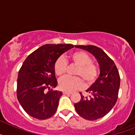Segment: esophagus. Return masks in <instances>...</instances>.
Here are the masks:
<instances>
[{"label": "esophagus", "mask_w": 135, "mask_h": 135, "mask_svg": "<svg viewBox=\"0 0 135 135\" xmlns=\"http://www.w3.org/2000/svg\"><path fill=\"white\" fill-rule=\"evenodd\" d=\"M63 94H64V95H71V92L63 91Z\"/></svg>", "instance_id": "esophagus-1"}]
</instances>
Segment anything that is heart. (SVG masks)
Returning a JSON list of instances; mask_svg holds the SVG:
<instances>
[{
    "label": "heart",
    "mask_w": 135,
    "mask_h": 135,
    "mask_svg": "<svg viewBox=\"0 0 135 135\" xmlns=\"http://www.w3.org/2000/svg\"><path fill=\"white\" fill-rule=\"evenodd\" d=\"M68 59L77 66L75 75L81 77L86 85H92L96 81L99 74V68L92 62L91 57L86 53L80 51H75L68 57ZM66 68L67 62L65 58L58 57L53 66L55 74L57 76H62L65 72ZM79 77L64 76L59 79V86L64 91L71 92L79 90L84 86V82Z\"/></svg>",
    "instance_id": "heart-1"
}]
</instances>
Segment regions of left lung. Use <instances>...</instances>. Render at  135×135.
Listing matches in <instances>:
<instances>
[{"label":"left lung","mask_w":135,"mask_h":135,"mask_svg":"<svg viewBox=\"0 0 135 135\" xmlns=\"http://www.w3.org/2000/svg\"><path fill=\"white\" fill-rule=\"evenodd\" d=\"M76 48L90 52L97 59L100 67V75L86 92L82 94L78 103L74 104L78 115L89 120H95L108 114L116 103L120 84L118 70L114 61L101 49L93 45H76Z\"/></svg>","instance_id":"obj_1"}]
</instances>
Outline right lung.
I'll use <instances>...</instances> for the list:
<instances>
[{
    "mask_svg": "<svg viewBox=\"0 0 135 135\" xmlns=\"http://www.w3.org/2000/svg\"><path fill=\"white\" fill-rule=\"evenodd\" d=\"M72 48L70 44L45 45L24 61L18 73L17 97L28 115L45 120L55 114L62 93L50 89L57 85L53 66L61 55Z\"/></svg>",
    "mask_w": 135,
    "mask_h": 135,
    "instance_id": "obj_1",
    "label": "right lung"
}]
</instances>
